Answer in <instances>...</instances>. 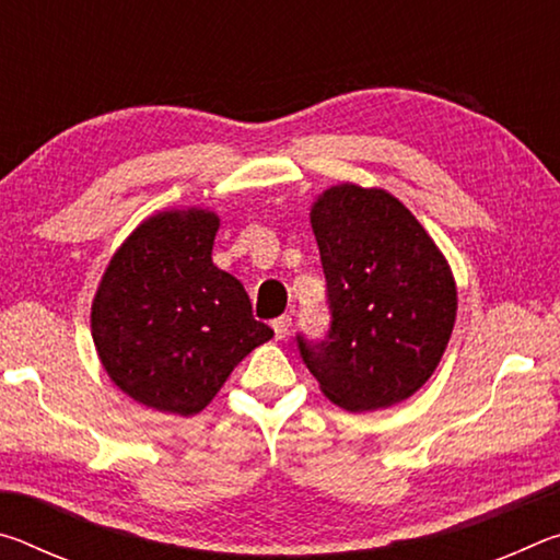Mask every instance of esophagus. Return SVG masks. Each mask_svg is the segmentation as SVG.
Instances as JSON below:
<instances>
[{"label":"esophagus","instance_id":"34e87169","mask_svg":"<svg viewBox=\"0 0 560 560\" xmlns=\"http://www.w3.org/2000/svg\"><path fill=\"white\" fill-rule=\"evenodd\" d=\"M289 326H291V316H279L271 320V328H273V336H277V340H283L289 336Z\"/></svg>","mask_w":560,"mask_h":560}]
</instances>
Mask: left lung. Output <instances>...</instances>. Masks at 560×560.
<instances>
[{"instance_id":"8db88e82","label":"left lung","mask_w":560,"mask_h":560,"mask_svg":"<svg viewBox=\"0 0 560 560\" xmlns=\"http://www.w3.org/2000/svg\"><path fill=\"white\" fill-rule=\"evenodd\" d=\"M326 277L324 338L296 334L328 400L377 410L428 383L457 316L452 271L407 207L383 189L330 187L311 210Z\"/></svg>"}]
</instances>
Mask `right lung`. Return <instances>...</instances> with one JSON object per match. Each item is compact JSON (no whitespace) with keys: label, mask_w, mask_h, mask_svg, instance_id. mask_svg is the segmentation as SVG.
<instances>
[{"label":"right lung","mask_w":560,"mask_h":560,"mask_svg":"<svg viewBox=\"0 0 560 560\" xmlns=\"http://www.w3.org/2000/svg\"><path fill=\"white\" fill-rule=\"evenodd\" d=\"M220 220L163 212L110 259L93 299L91 330L110 381L160 412L195 415L240 360L273 336L249 296L212 264Z\"/></svg>","instance_id":"obj_1"}]
</instances>
